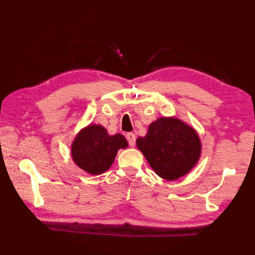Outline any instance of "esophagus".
<instances>
[{
  "instance_id": "obj_1",
  "label": "esophagus",
  "mask_w": 255,
  "mask_h": 255,
  "mask_svg": "<svg viewBox=\"0 0 255 255\" xmlns=\"http://www.w3.org/2000/svg\"><path fill=\"white\" fill-rule=\"evenodd\" d=\"M126 138H127L128 142H129V145H130V147H133V145L136 144V134H134V133L128 132L126 134Z\"/></svg>"
}]
</instances>
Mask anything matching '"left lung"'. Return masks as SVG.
<instances>
[{
	"instance_id": "obj_1",
	"label": "left lung",
	"mask_w": 255,
	"mask_h": 255,
	"mask_svg": "<svg viewBox=\"0 0 255 255\" xmlns=\"http://www.w3.org/2000/svg\"><path fill=\"white\" fill-rule=\"evenodd\" d=\"M136 143L155 174L167 181L187 174L202 154L196 130L176 117H160L151 123L147 134L137 138Z\"/></svg>"
}]
</instances>
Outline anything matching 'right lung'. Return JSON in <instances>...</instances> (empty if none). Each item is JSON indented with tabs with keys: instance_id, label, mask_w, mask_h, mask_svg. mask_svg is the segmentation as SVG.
I'll return each mask as SVG.
<instances>
[{
	"instance_id": "right-lung-1",
	"label": "right lung",
	"mask_w": 255,
	"mask_h": 255,
	"mask_svg": "<svg viewBox=\"0 0 255 255\" xmlns=\"http://www.w3.org/2000/svg\"><path fill=\"white\" fill-rule=\"evenodd\" d=\"M128 147L123 134L111 136L102 125L90 124L81 129L71 144V155L80 169L99 175L112 166L117 151Z\"/></svg>"
}]
</instances>
